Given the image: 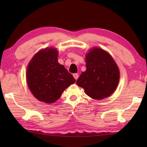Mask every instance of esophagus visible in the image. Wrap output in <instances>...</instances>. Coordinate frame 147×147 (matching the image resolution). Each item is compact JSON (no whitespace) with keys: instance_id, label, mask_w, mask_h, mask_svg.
I'll return each instance as SVG.
<instances>
[{"instance_id":"34e87169","label":"esophagus","mask_w":147,"mask_h":147,"mask_svg":"<svg viewBox=\"0 0 147 147\" xmlns=\"http://www.w3.org/2000/svg\"><path fill=\"white\" fill-rule=\"evenodd\" d=\"M73 76H74V79H75L76 80H77L78 78L79 75H78V74L74 73V74H73Z\"/></svg>"}]
</instances>
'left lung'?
Returning a JSON list of instances; mask_svg holds the SVG:
<instances>
[{"instance_id":"8db88e82","label":"left lung","mask_w":147,"mask_h":147,"mask_svg":"<svg viewBox=\"0 0 147 147\" xmlns=\"http://www.w3.org/2000/svg\"><path fill=\"white\" fill-rule=\"evenodd\" d=\"M86 70L76 84L93 99L107 98L116 89L119 82V70L112 56L98 47L93 48L86 55Z\"/></svg>"}]
</instances>
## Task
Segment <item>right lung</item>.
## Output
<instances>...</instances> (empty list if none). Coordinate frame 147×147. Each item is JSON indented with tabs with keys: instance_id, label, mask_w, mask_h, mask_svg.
I'll use <instances>...</instances> for the list:
<instances>
[{
	"instance_id": "obj_1",
	"label": "right lung",
	"mask_w": 147,
	"mask_h": 147,
	"mask_svg": "<svg viewBox=\"0 0 147 147\" xmlns=\"http://www.w3.org/2000/svg\"><path fill=\"white\" fill-rule=\"evenodd\" d=\"M57 49H45L37 52L29 62L26 80L31 92L38 100L52 104L75 79L57 61Z\"/></svg>"
}]
</instances>
